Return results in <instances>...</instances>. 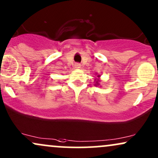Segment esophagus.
Wrapping results in <instances>:
<instances>
[{"instance_id": "34e87169", "label": "esophagus", "mask_w": 158, "mask_h": 158, "mask_svg": "<svg viewBox=\"0 0 158 158\" xmlns=\"http://www.w3.org/2000/svg\"><path fill=\"white\" fill-rule=\"evenodd\" d=\"M75 68H77V69H80V68H81V64H75Z\"/></svg>"}]
</instances>
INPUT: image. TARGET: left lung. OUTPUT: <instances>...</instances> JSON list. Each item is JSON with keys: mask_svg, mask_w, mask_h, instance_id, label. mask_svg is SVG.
Listing matches in <instances>:
<instances>
[{"mask_svg": "<svg viewBox=\"0 0 158 158\" xmlns=\"http://www.w3.org/2000/svg\"><path fill=\"white\" fill-rule=\"evenodd\" d=\"M96 75H97V77H95V79H94V86H99L100 85V82H101V79H100V77H101V75H97V74H96Z\"/></svg>", "mask_w": 158, "mask_h": 158, "instance_id": "obj_1", "label": "left lung"}]
</instances>
